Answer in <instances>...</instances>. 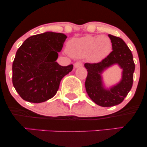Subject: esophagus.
Segmentation results:
<instances>
[{
    "label": "esophagus",
    "mask_w": 147,
    "mask_h": 147,
    "mask_svg": "<svg viewBox=\"0 0 147 147\" xmlns=\"http://www.w3.org/2000/svg\"><path fill=\"white\" fill-rule=\"evenodd\" d=\"M82 65H83V64H82V63L81 61H77L75 64H74V67H75V68H79V67L82 66Z\"/></svg>",
    "instance_id": "1"
}]
</instances>
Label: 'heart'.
Masks as SVG:
<instances>
[{"label":"heart","mask_w":147,"mask_h":147,"mask_svg":"<svg viewBox=\"0 0 147 147\" xmlns=\"http://www.w3.org/2000/svg\"><path fill=\"white\" fill-rule=\"evenodd\" d=\"M112 43L109 36H86L74 38L68 42L67 50L72 56L84 57L89 56L92 61H99L110 53Z\"/></svg>","instance_id":"b5f03b06"}]
</instances>
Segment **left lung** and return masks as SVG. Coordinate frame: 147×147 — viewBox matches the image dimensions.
Segmentation results:
<instances>
[{
    "instance_id": "8db88e82",
    "label": "left lung",
    "mask_w": 147,
    "mask_h": 147,
    "mask_svg": "<svg viewBox=\"0 0 147 147\" xmlns=\"http://www.w3.org/2000/svg\"><path fill=\"white\" fill-rule=\"evenodd\" d=\"M112 43V52L98 63H86L88 75L85 87L90 98L97 105L110 107L122 103L129 91L133 82L135 63L133 55L129 47L121 38L109 34ZM117 63L123 69L121 82L110 90L102 86L100 74L108 67Z\"/></svg>"
}]
</instances>
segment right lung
Here are the masks:
<instances>
[{"instance_id":"right-lung-1","label":"right lung","mask_w":147,"mask_h":147,"mask_svg":"<svg viewBox=\"0 0 147 147\" xmlns=\"http://www.w3.org/2000/svg\"><path fill=\"white\" fill-rule=\"evenodd\" d=\"M66 35L47 32L27 38L18 49L12 64V83L24 100L41 103L56 95L60 82L73 65L56 62Z\"/></svg>"}]
</instances>
